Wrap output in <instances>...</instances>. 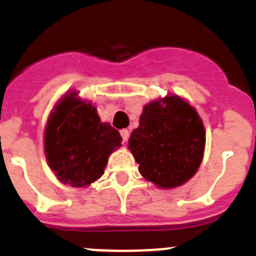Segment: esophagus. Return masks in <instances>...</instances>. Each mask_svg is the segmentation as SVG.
I'll list each match as a JSON object with an SVG mask.
<instances>
[{
  "mask_svg": "<svg viewBox=\"0 0 256 256\" xmlns=\"http://www.w3.org/2000/svg\"><path fill=\"white\" fill-rule=\"evenodd\" d=\"M120 135H121V138H122L124 142H128V136H130V132H128V128H122V130L120 131Z\"/></svg>",
  "mask_w": 256,
  "mask_h": 256,
  "instance_id": "1",
  "label": "esophagus"
}]
</instances>
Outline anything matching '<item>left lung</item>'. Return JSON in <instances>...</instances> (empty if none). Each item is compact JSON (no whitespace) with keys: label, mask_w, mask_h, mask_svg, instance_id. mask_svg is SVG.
<instances>
[{"label":"left lung","mask_w":256,"mask_h":256,"mask_svg":"<svg viewBox=\"0 0 256 256\" xmlns=\"http://www.w3.org/2000/svg\"><path fill=\"white\" fill-rule=\"evenodd\" d=\"M206 146L200 115L177 95L144 105L128 148L144 180L158 188L178 187L194 176Z\"/></svg>","instance_id":"8db88e82"}]
</instances>
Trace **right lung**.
<instances>
[{
  "instance_id": "1",
  "label": "right lung",
  "mask_w": 256,
  "mask_h": 256,
  "mask_svg": "<svg viewBox=\"0 0 256 256\" xmlns=\"http://www.w3.org/2000/svg\"><path fill=\"white\" fill-rule=\"evenodd\" d=\"M120 134L102 122L96 108L64 95L48 118L44 131L47 161L56 178L72 187H86L104 174L108 158L121 146Z\"/></svg>"
}]
</instances>
